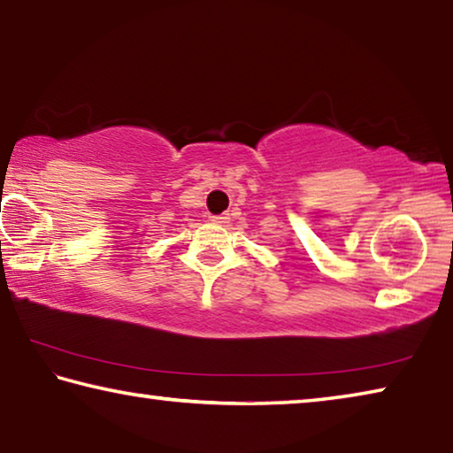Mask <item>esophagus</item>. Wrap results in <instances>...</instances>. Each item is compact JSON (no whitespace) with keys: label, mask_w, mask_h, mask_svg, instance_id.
<instances>
[{"label":"esophagus","mask_w":453,"mask_h":453,"mask_svg":"<svg viewBox=\"0 0 453 453\" xmlns=\"http://www.w3.org/2000/svg\"><path fill=\"white\" fill-rule=\"evenodd\" d=\"M211 221L213 224H219V226H226L229 221V216L227 213H224V216H211Z\"/></svg>","instance_id":"obj_1"}]
</instances>
